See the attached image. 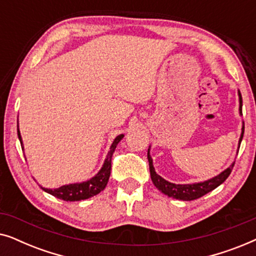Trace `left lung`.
Returning <instances> with one entry per match:
<instances>
[{"label":"left lung","instance_id":"obj_1","mask_svg":"<svg viewBox=\"0 0 256 256\" xmlns=\"http://www.w3.org/2000/svg\"><path fill=\"white\" fill-rule=\"evenodd\" d=\"M239 102H240V115H242V98H241V93L239 90ZM244 124L242 126V132H241L240 140H239V148L240 143L242 141L244 138ZM148 160H149V170H150V176H152V180L155 186L158 188L160 192H163L164 194H166L168 197H172L176 199H180V200H194L202 197V196L208 194L212 190H214L216 188H218L220 184H222L224 182L227 180V177L230 176L232 172V169L234 166V163L230 168H227L225 171H222V174H219L218 176L211 178V180L202 182V183H194V184H174L170 183L156 174L155 168L152 166V158L149 154L148 149Z\"/></svg>","mask_w":256,"mask_h":256}]
</instances>
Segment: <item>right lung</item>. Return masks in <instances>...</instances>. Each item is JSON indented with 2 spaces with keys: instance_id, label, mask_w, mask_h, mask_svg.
I'll return each mask as SVG.
<instances>
[{
  "instance_id": "1",
  "label": "right lung",
  "mask_w": 256,
  "mask_h": 256,
  "mask_svg": "<svg viewBox=\"0 0 256 256\" xmlns=\"http://www.w3.org/2000/svg\"><path fill=\"white\" fill-rule=\"evenodd\" d=\"M17 135H18L20 146L23 149V142L22 138H20V132L18 129V124H17ZM124 138V134L118 135L115 138L114 142L112 143L110 150L108 152V155L104 160V163L101 170L98 172L93 178H90V180L82 182V183H74V184H68V185H62V186L58 188H42L45 192L50 194L54 197L59 199H62L65 202H78L84 200V199H88L93 196L100 194L101 191L106 188L110 176V170H112V156L115 152L118 143Z\"/></svg>"
}]
</instances>
